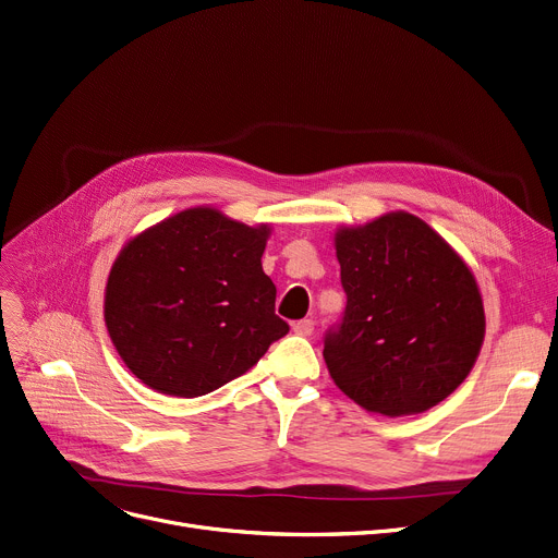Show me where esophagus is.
Instances as JSON below:
<instances>
[{
	"mask_svg": "<svg viewBox=\"0 0 558 558\" xmlns=\"http://www.w3.org/2000/svg\"><path fill=\"white\" fill-rule=\"evenodd\" d=\"M292 330H294L296 335H303V337H307V335H312V330H314V322H312V319H301V322H294V324H292Z\"/></svg>",
	"mask_w": 558,
	"mask_h": 558,
	"instance_id": "1",
	"label": "esophagus"
}]
</instances>
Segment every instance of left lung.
I'll list each match as a JSON object with an SVG mask.
<instances>
[{
	"instance_id": "8db88e82",
	"label": "left lung",
	"mask_w": 558,
	"mask_h": 558,
	"mask_svg": "<svg viewBox=\"0 0 558 558\" xmlns=\"http://www.w3.org/2000/svg\"><path fill=\"white\" fill-rule=\"evenodd\" d=\"M332 241L347 292L342 326L324 347L335 385L385 417L445 401L472 372L486 337L468 262L410 211L339 226Z\"/></svg>"
}]
</instances>
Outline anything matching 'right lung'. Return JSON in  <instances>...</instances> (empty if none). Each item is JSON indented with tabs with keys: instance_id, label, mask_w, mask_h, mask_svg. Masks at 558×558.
I'll list each match as a JSON object with an SVG mask.
<instances>
[{
	"instance_id": "right-lung-1",
	"label": "right lung",
	"mask_w": 558,
	"mask_h": 558,
	"mask_svg": "<svg viewBox=\"0 0 558 558\" xmlns=\"http://www.w3.org/2000/svg\"><path fill=\"white\" fill-rule=\"evenodd\" d=\"M271 226L211 205L134 234L111 264L105 324L128 369L168 397H203L246 374L289 326L262 269Z\"/></svg>"
}]
</instances>
